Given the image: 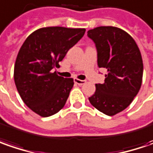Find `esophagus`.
Instances as JSON below:
<instances>
[{
	"mask_svg": "<svg viewBox=\"0 0 153 153\" xmlns=\"http://www.w3.org/2000/svg\"><path fill=\"white\" fill-rule=\"evenodd\" d=\"M74 83H76L77 85H85L86 81L85 80H82V79H74Z\"/></svg>",
	"mask_w": 153,
	"mask_h": 153,
	"instance_id": "1",
	"label": "esophagus"
}]
</instances>
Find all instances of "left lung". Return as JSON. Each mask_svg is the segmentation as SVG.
Wrapping results in <instances>:
<instances>
[{
    "instance_id": "obj_1",
    "label": "left lung",
    "mask_w": 153,
    "mask_h": 153,
    "mask_svg": "<svg viewBox=\"0 0 153 153\" xmlns=\"http://www.w3.org/2000/svg\"><path fill=\"white\" fill-rule=\"evenodd\" d=\"M87 35L97 49L99 68L108 70L103 84H96V92L89 101L108 116L122 112L139 92L143 76V62L134 40L123 29L101 26Z\"/></svg>"
}]
</instances>
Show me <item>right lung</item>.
I'll return each mask as SVG.
<instances>
[{
    "mask_svg": "<svg viewBox=\"0 0 153 153\" xmlns=\"http://www.w3.org/2000/svg\"><path fill=\"white\" fill-rule=\"evenodd\" d=\"M85 32V29L41 28L21 46L14 65L15 85L24 102L41 117L51 116L64 107L74 79L53 71Z\"/></svg>",
    "mask_w": 153,
    "mask_h": 153,
    "instance_id": "obj_1",
    "label": "right lung"
}]
</instances>
